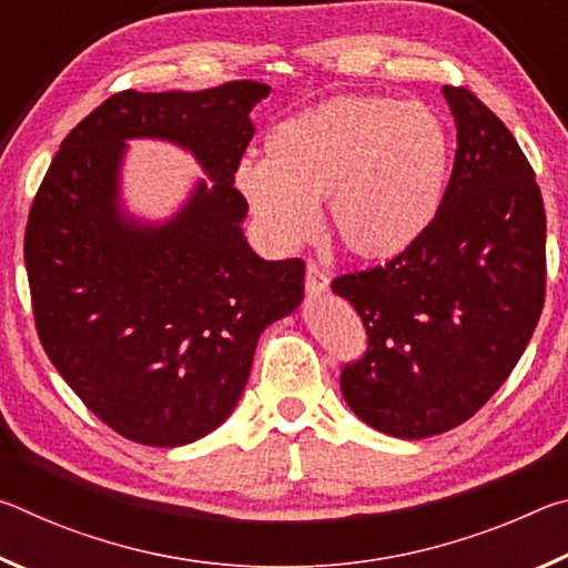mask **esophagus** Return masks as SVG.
<instances>
[{
  "mask_svg": "<svg viewBox=\"0 0 568 568\" xmlns=\"http://www.w3.org/2000/svg\"><path fill=\"white\" fill-rule=\"evenodd\" d=\"M331 287V277L325 275V271L321 265L307 263L305 267V291L311 295H323Z\"/></svg>",
  "mask_w": 568,
  "mask_h": 568,
  "instance_id": "1",
  "label": "esophagus"
}]
</instances>
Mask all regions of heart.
I'll return each mask as SVG.
<instances>
[{"label":"heart","instance_id":"obj_1","mask_svg":"<svg viewBox=\"0 0 568 568\" xmlns=\"http://www.w3.org/2000/svg\"><path fill=\"white\" fill-rule=\"evenodd\" d=\"M454 140L436 110L381 94H348L277 122L265 162H243L235 185L275 243L318 230L363 261H390L428 233L444 207Z\"/></svg>","mask_w":568,"mask_h":568}]
</instances>
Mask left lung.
<instances>
[{
	"label": "left lung",
	"mask_w": 568,
	"mask_h": 568,
	"mask_svg": "<svg viewBox=\"0 0 568 568\" xmlns=\"http://www.w3.org/2000/svg\"><path fill=\"white\" fill-rule=\"evenodd\" d=\"M444 94L458 148L436 223L386 265L333 281L368 335L341 373L343 398L396 438L438 436L480 410L524 355L546 297L534 168L474 92L446 84Z\"/></svg>",
	"instance_id": "1"
}]
</instances>
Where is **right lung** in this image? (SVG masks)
Segmentation results:
<instances>
[{
    "label": "right lung",
    "instance_id": "right-lung-1",
    "mask_svg": "<svg viewBox=\"0 0 568 568\" xmlns=\"http://www.w3.org/2000/svg\"><path fill=\"white\" fill-rule=\"evenodd\" d=\"M271 94L237 80L203 92L124 90L67 134L24 233L37 335L80 400L134 444L175 448L215 430L243 396L261 333L303 301L305 263L263 261L233 182ZM190 149L199 183L165 226L119 210L123 140Z\"/></svg>",
    "mask_w": 568,
    "mask_h": 568
}]
</instances>
